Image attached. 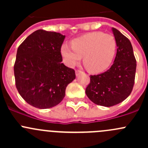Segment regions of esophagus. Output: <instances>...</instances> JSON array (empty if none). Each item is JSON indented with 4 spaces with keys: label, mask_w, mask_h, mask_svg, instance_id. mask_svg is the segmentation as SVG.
Wrapping results in <instances>:
<instances>
[{
    "label": "esophagus",
    "mask_w": 148,
    "mask_h": 148,
    "mask_svg": "<svg viewBox=\"0 0 148 148\" xmlns=\"http://www.w3.org/2000/svg\"><path fill=\"white\" fill-rule=\"evenodd\" d=\"M75 73H76V76H77V77H78V76H79L80 74H83V71H80V70H77Z\"/></svg>",
    "instance_id": "obj_1"
}]
</instances>
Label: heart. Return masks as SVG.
Segmentation results:
<instances>
[{"label":"heart","mask_w":148,"mask_h":148,"mask_svg":"<svg viewBox=\"0 0 148 148\" xmlns=\"http://www.w3.org/2000/svg\"><path fill=\"white\" fill-rule=\"evenodd\" d=\"M71 46L63 44L61 47L64 63L74 67L81 61L92 73L102 72L112 63L117 51V41L112 34L100 31L91 32L74 38Z\"/></svg>","instance_id":"obj_1"}]
</instances>
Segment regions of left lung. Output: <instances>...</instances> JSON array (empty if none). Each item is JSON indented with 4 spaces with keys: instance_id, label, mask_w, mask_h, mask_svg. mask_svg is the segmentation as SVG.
Segmentation results:
<instances>
[{
    "instance_id": "1",
    "label": "left lung",
    "mask_w": 148,
    "mask_h": 148,
    "mask_svg": "<svg viewBox=\"0 0 148 148\" xmlns=\"http://www.w3.org/2000/svg\"><path fill=\"white\" fill-rule=\"evenodd\" d=\"M117 41V53L110 69L90 76L86 95L95 104L112 107L123 102L132 92L135 83L136 60L132 44L116 28H112Z\"/></svg>"
}]
</instances>
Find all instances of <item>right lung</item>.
Masks as SVG:
<instances>
[{"label":"right lung","instance_id":"obj_1","mask_svg":"<svg viewBox=\"0 0 148 148\" xmlns=\"http://www.w3.org/2000/svg\"><path fill=\"white\" fill-rule=\"evenodd\" d=\"M65 36L37 30L18 48L14 64L16 86L30 105L39 109L56 106L67 85L76 78L74 69L62 63L61 47Z\"/></svg>","mask_w":148,"mask_h":148}]
</instances>
